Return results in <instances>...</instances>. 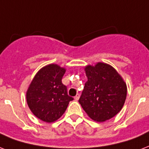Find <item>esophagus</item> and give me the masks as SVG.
<instances>
[{"label": "esophagus", "mask_w": 149, "mask_h": 149, "mask_svg": "<svg viewBox=\"0 0 149 149\" xmlns=\"http://www.w3.org/2000/svg\"><path fill=\"white\" fill-rule=\"evenodd\" d=\"M79 94H77V95L74 97L75 101H78V100H79Z\"/></svg>", "instance_id": "esophagus-1"}]
</instances>
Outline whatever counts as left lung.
<instances>
[{"instance_id":"left-lung-1","label":"left lung","mask_w":149,"mask_h":149,"mask_svg":"<svg viewBox=\"0 0 149 149\" xmlns=\"http://www.w3.org/2000/svg\"><path fill=\"white\" fill-rule=\"evenodd\" d=\"M87 81L79 99L86 113L97 122L115 116L122 109L127 97V84L110 65L97 62L87 65Z\"/></svg>"}]
</instances>
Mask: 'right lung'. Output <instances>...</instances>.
Segmentation results:
<instances>
[{
	"label": "right lung",
	"mask_w": 149,
	"mask_h": 149,
	"mask_svg": "<svg viewBox=\"0 0 149 149\" xmlns=\"http://www.w3.org/2000/svg\"><path fill=\"white\" fill-rule=\"evenodd\" d=\"M65 69L50 64L37 72L26 91L29 109L38 119L52 123L59 119L73 98L62 83Z\"/></svg>",
	"instance_id": "right-lung-1"
}]
</instances>
